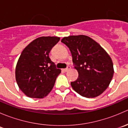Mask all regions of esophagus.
<instances>
[{
    "instance_id": "34e87169",
    "label": "esophagus",
    "mask_w": 128,
    "mask_h": 128,
    "mask_svg": "<svg viewBox=\"0 0 128 128\" xmlns=\"http://www.w3.org/2000/svg\"><path fill=\"white\" fill-rule=\"evenodd\" d=\"M70 69V66H68V68H66V69H62V70L63 72H67V71H68V70H69Z\"/></svg>"
}]
</instances>
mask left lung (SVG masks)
I'll return each mask as SVG.
<instances>
[{"mask_svg":"<svg viewBox=\"0 0 128 128\" xmlns=\"http://www.w3.org/2000/svg\"><path fill=\"white\" fill-rule=\"evenodd\" d=\"M70 50L78 77L70 82L82 96L95 98L109 86L114 74L112 58L95 40L86 35L69 36L61 40Z\"/></svg>","mask_w":128,"mask_h":128,"instance_id":"left-lung-1","label":"left lung"}]
</instances>
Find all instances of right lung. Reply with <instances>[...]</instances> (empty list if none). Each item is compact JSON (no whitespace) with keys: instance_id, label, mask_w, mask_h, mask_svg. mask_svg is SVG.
<instances>
[{"instance_id":"1","label":"right lung","mask_w":128,"mask_h":128,"mask_svg":"<svg viewBox=\"0 0 128 128\" xmlns=\"http://www.w3.org/2000/svg\"><path fill=\"white\" fill-rule=\"evenodd\" d=\"M60 38L41 36L23 50L15 68V78L20 90L30 98H43L52 90L61 70L49 57Z\"/></svg>"}]
</instances>
